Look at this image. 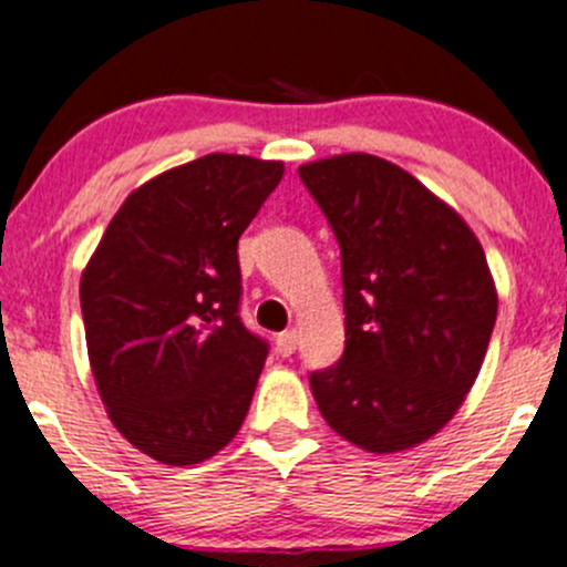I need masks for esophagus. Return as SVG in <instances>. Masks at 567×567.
I'll return each instance as SVG.
<instances>
[{"label": "esophagus", "mask_w": 567, "mask_h": 567, "mask_svg": "<svg viewBox=\"0 0 567 567\" xmlns=\"http://www.w3.org/2000/svg\"><path fill=\"white\" fill-rule=\"evenodd\" d=\"M297 339H300V336H297V330H284V333H278V339H276V350L281 352L284 358H289L291 352L297 350Z\"/></svg>", "instance_id": "obj_1"}]
</instances>
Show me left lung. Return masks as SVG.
I'll return each mask as SVG.
<instances>
[{
	"instance_id": "left-lung-1",
	"label": "left lung",
	"mask_w": 567,
	"mask_h": 567,
	"mask_svg": "<svg viewBox=\"0 0 567 567\" xmlns=\"http://www.w3.org/2000/svg\"><path fill=\"white\" fill-rule=\"evenodd\" d=\"M341 250L344 352L308 374L324 422L369 452L439 433L474 385L496 324L485 250L457 212L369 154L300 171Z\"/></svg>"
}]
</instances>
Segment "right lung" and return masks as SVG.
Here are the masks:
<instances>
[{"instance_id":"obj_1","label":"right lung","mask_w":567,"mask_h":567,"mask_svg":"<svg viewBox=\"0 0 567 567\" xmlns=\"http://www.w3.org/2000/svg\"><path fill=\"white\" fill-rule=\"evenodd\" d=\"M281 162L209 154L134 189L80 286L112 424L167 466L220 452L248 416L270 344L239 317L237 245Z\"/></svg>"}]
</instances>
